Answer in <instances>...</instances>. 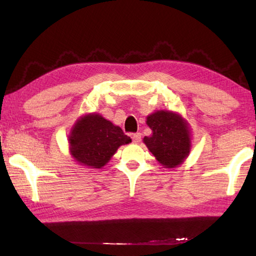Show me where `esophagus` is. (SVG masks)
<instances>
[{
    "mask_svg": "<svg viewBox=\"0 0 256 256\" xmlns=\"http://www.w3.org/2000/svg\"><path fill=\"white\" fill-rule=\"evenodd\" d=\"M132 140L134 144H138L141 141V133H136L132 136Z\"/></svg>",
    "mask_w": 256,
    "mask_h": 256,
    "instance_id": "1",
    "label": "esophagus"
}]
</instances>
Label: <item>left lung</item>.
I'll use <instances>...</instances> for the list:
<instances>
[{"label": "left lung", "mask_w": 256, "mask_h": 256, "mask_svg": "<svg viewBox=\"0 0 256 256\" xmlns=\"http://www.w3.org/2000/svg\"><path fill=\"white\" fill-rule=\"evenodd\" d=\"M146 125L152 134L144 138V144L164 168H175L188 157L192 134L188 120L178 112L156 110L146 116Z\"/></svg>", "instance_id": "left-lung-1"}]
</instances>
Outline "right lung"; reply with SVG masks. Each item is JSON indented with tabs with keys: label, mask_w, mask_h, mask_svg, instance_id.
<instances>
[{
	"label": "right lung",
	"mask_w": 256,
	"mask_h": 256,
	"mask_svg": "<svg viewBox=\"0 0 256 256\" xmlns=\"http://www.w3.org/2000/svg\"><path fill=\"white\" fill-rule=\"evenodd\" d=\"M71 157L81 166L99 170L110 162L120 146L132 140L122 128L98 112L80 116L68 134Z\"/></svg>",
	"instance_id": "1"
}]
</instances>
